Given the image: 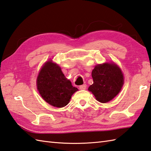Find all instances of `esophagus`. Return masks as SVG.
Masks as SVG:
<instances>
[{
  "label": "esophagus",
  "mask_w": 151,
  "mask_h": 151,
  "mask_svg": "<svg viewBox=\"0 0 151 151\" xmlns=\"http://www.w3.org/2000/svg\"><path fill=\"white\" fill-rule=\"evenodd\" d=\"M86 84H83V85H81V86H79V88L81 90H85L86 88Z\"/></svg>",
  "instance_id": "esophagus-1"
}]
</instances>
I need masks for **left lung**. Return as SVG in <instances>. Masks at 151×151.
<instances>
[{
	"label": "left lung",
	"instance_id": "obj_1",
	"mask_svg": "<svg viewBox=\"0 0 151 151\" xmlns=\"http://www.w3.org/2000/svg\"><path fill=\"white\" fill-rule=\"evenodd\" d=\"M93 83L88 90L100 103H107L116 97L124 84V75L114 63H105L95 66L91 72Z\"/></svg>",
	"mask_w": 151,
	"mask_h": 151
}]
</instances>
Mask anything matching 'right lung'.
Masks as SVG:
<instances>
[{"label":"right lung","mask_w":151,"mask_h":151,"mask_svg":"<svg viewBox=\"0 0 151 151\" xmlns=\"http://www.w3.org/2000/svg\"><path fill=\"white\" fill-rule=\"evenodd\" d=\"M37 86L44 101L59 108L66 106L73 94L78 91L65 76L61 67L52 60L46 62L41 68L37 78Z\"/></svg>","instance_id":"right-lung-1"}]
</instances>
